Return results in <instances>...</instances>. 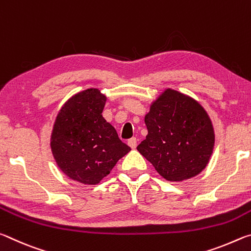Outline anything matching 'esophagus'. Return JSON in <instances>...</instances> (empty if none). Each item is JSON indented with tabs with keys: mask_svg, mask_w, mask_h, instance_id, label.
<instances>
[{
	"mask_svg": "<svg viewBox=\"0 0 251 251\" xmlns=\"http://www.w3.org/2000/svg\"><path fill=\"white\" fill-rule=\"evenodd\" d=\"M127 144H128L130 148H136V146H137V139H136L135 137H131L128 139V142H127Z\"/></svg>",
	"mask_w": 251,
	"mask_h": 251,
	"instance_id": "esophagus-1",
	"label": "esophagus"
}]
</instances>
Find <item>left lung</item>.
<instances>
[{
	"instance_id": "obj_1",
	"label": "left lung",
	"mask_w": 251,
	"mask_h": 251,
	"mask_svg": "<svg viewBox=\"0 0 251 251\" xmlns=\"http://www.w3.org/2000/svg\"><path fill=\"white\" fill-rule=\"evenodd\" d=\"M148 134L137 151L169 181L198 175L215 144L211 122L201 105L181 93L167 90L145 116Z\"/></svg>"
}]
</instances>
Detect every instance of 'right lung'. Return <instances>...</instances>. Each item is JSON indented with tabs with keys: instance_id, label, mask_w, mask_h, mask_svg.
<instances>
[{
	"instance_id": "obj_1",
	"label": "right lung",
	"mask_w": 251,
	"mask_h": 251,
	"mask_svg": "<svg viewBox=\"0 0 251 251\" xmlns=\"http://www.w3.org/2000/svg\"><path fill=\"white\" fill-rule=\"evenodd\" d=\"M105 101L95 88L80 92L63 106L54 124V158L65 175L83 184H99L130 151L101 116Z\"/></svg>"
}]
</instances>
